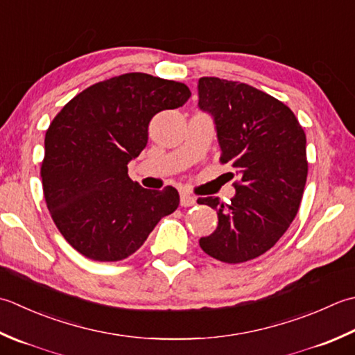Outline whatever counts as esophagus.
Masks as SVG:
<instances>
[{"mask_svg": "<svg viewBox=\"0 0 355 355\" xmlns=\"http://www.w3.org/2000/svg\"><path fill=\"white\" fill-rule=\"evenodd\" d=\"M197 203V198L193 197V196H191L189 192H186V191H183L182 193H180V205L182 206H193Z\"/></svg>", "mask_w": 355, "mask_h": 355, "instance_id": "obj_1", "label": "esophagus"}]
</instances>
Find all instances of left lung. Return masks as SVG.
<instances>
[{
    "instance_id": "8db88e82",
    "label": "left lung",
    "mask_w": 355,
    "mask_h": 355,
    "mask_svg": "<svg viewBox=\"0 0 355 355\" xmlns=\"http://www.w3.org/2000/svg\"><path fill=\"white\" fill-rule=\"evenodd\" d=\"M198 107L214 118L220 162L231 163L240 177L231 203L197 200L218 215L217 229L200 246L223 263L257 259L280 240L300 207L306 135L286 104L245 83L203 76Z\"/></svg>"
}]
</instances>
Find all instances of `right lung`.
Instances as JSON below:
<instances>
[{
    "label": "right lung",
    "instance_id": "1",
    "mask_svg": "<svg viewBox=\"0 0 355 355\" xmlns=\"http://www.w3.org/2000/svg\"><path fill=\"white\" fill-rule=\"evenodd\" d=\"M189 96L183 83L132 72L83 90L53 118L41 164L44 198L80 254L95 261L128 259L177 209L175 187L144 189L129 178L128 163L148 144L152 116Z\"/></svg>",
    "mask_w": 355,
    "mask_h": 355
}]
</instances>
